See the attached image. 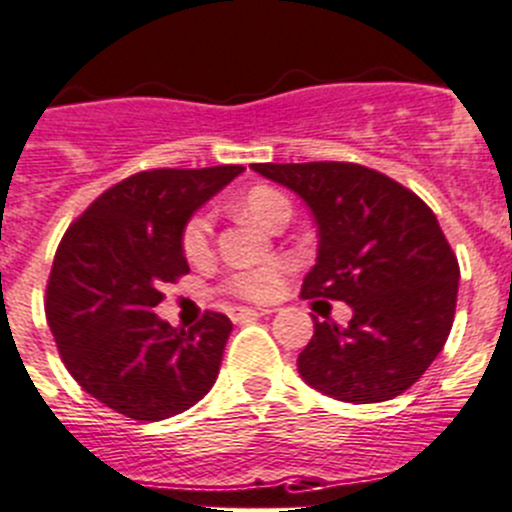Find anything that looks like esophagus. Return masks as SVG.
Segmentation results:
<instances>
[{
  "label": "esophagus",
  "mask_w": 512,
  "mask_h": 512,
  "mask_svg": "<svg viewBox=\"0 0 512 512\" xmlns=\"http://www.w3.org/2000/svg\"><path fill=\"white\" fill-rule=\"evenodd\" d=\"M274 312V309H251V307H238V309H233L231 312V317H233V322H241V320H251V317H264V314H271Z\"/></svg>",
  "instance_id": "1"
}]
</instances>
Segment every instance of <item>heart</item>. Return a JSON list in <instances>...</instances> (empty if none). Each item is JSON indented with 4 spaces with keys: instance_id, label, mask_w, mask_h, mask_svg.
Instances as JSON below:
<instances>
[{
    "instance_id": "1",
    "label": "heart",
    "mask_w": 512,
    "mask_h": 512,
    "mask_svg": "<svg viewBox=\"0 0 512 512\" xmlns=\"http://www.w3.org/2000/svg\"><path fill=\"white\" fill-rule=\"evenodd\" d=\"M238 210H241L243 218L271 228V231L292 215L289 200L281 192L271 190V187H251L238 200ZM210 243H213V218L208 213L192 215L190 223L182 231V251H185V256L190 261H203L210 253ZM284 276H287V264L274 261V264L256 266V269L236 271V274L225 279V289L236 294V297L251 299V302H266V299L279 292L281 284H284Z\"/></svg>"
}]
</instances>
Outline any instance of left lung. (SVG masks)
I'll return each mask as SVG.
<instances>
[{
  "label": "left lung",
  "mask_w": 512,
  "mask_h": 512,
  "mask_svg": "<svg viewBox=\"0 0 512 512\" xmlns=\"http://www.w3.org/2000/svg\"><path fill=\"white\" fill-rule=\"evenodd\" d=\"M297 192L317 223V264L302 297L353 307L348 327L314 320L299 353L304 383L348 403H381L419 381L447 342L459 264L429 205L353 162L251 164Z\"/></svg>",
  "instance_id": "obj_1"
}]
</instances>
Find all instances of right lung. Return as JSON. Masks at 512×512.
I'll return each instance as SVG.
<instances>
[{"label": "right lung", "mask_w": 512, "mask_h": 512, "mask_svg": "<svg viewBox=\"0 0 512 512\" xmlns=\"http://www.w3.org/2000/svg\"><path fill=\"white\" fill-rule=\"evenodd\" d=\"M246 167L126 177L65 231L48 279L50 332L65 368L103 406L137 421L182 414L213 388L233 325L205 312L190 330L159 320L164 284L190 271L182 231Z\"/></svg>", "instance_id": "add662e5"}]
</instances>
